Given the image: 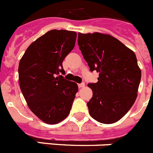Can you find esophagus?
<instances>
[{
	"mask_svg": "<svg viewBox=\"0 0 153 153\" xmlns=\"http://www.w3.org/2000/svg\"><path fill=\"white\" fill-rule=\"evenodd\" d=\"M78 88H81L85 87V83H84V82H82V83H80V84L78 85Z\"/></svg>",
	"mask_w": 153,
	"mask_h": 153,
	"instance_id": "1",
	"label": "esophagus"
}]
</instances>
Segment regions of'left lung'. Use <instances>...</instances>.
<instances>
[{"label": "left lung", "instance_id": "1", "mask_svg": "<svg viewBox=\"0 0 153 153\" xmlns=\"http://www.w3.org/2000/svg\"><path fill=\"white\" fill-rule=\"evenodd\" d=\"M78 45L90 71L99 73L88 83L92 97L88 111L99 123H116L132 108L137 97L141 70L135 53L116 38L101 33H78Z\"/></svg>", "mask_w": 153, "mask_h": 153}]
</instances>
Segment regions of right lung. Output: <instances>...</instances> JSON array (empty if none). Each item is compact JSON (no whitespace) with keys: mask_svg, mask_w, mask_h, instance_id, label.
I'll return each instance as SVG.
<instances>
[{"mask_svg":"<svg viewBox=\"0 0 153 153\" xmlns=\"http://www.w3.org/2000/svg\"><path fill=\"white\" fill-rule=\"evenodd\" d=\"M77 34L51 30L34 41L18 67L21 91L29 108L44 123L57 124L68 115L78 92L76 83L60 75L62 62L74 48Z\"/></svg>","mask_w":153,"mask_h":153,"instance_id":"obj_1","label":"right lung"}]
</instances>
